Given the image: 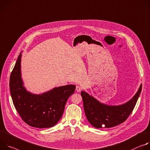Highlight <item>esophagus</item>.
<instances>
[{
  "label": "esophagus",
  "mask_w": 150,
  "mask_h": 150,
  "mask_svg": "<svg viewBox=\"0 0 150 150\" xmlns=\"http://www.w3.org/2000/svg\"><path fill=\"white\" fill-rule=\"evenodd\" d=\"M76 91H77V92H80L81 91V88L80 86H76Z\"/></svg>",
  "instance_id": "1"
}]
</instances>
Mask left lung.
Instances as JSON below:
<instances>
[{"instance_id":"left-lung-1","label":"left lung","mask_w":150,"mask_h":150,"mask_svg":"<svg viewBox=\"0 0 150 150\" xmlns=\"http://www.w3.org/2000/svg\"><path fill=\"white\" fill-rule=\"evenodd\" d=\"M141 90L142 84L130 100L116 106L102 104L88 93L81 91V95L88 120L96 128H110L124 122L134 110Z\"/></svg>"}]
</instances>
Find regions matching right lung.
<instances>
[{
  "mask_svg": "<svg viewBox=\"0 0 150 150\" xmlns=\"http://www.w3.org/2000/svg\"><path fill=\"white\" fill-rule=\"evenodd\" d=\"M21 52L11 74L9 87L13 105L23 120L37 128L51 127L62 117L65 104L74 92L76 86L55 88L40 95L25 89L21 75Z\"/></svg>",
  "mask_w": 150,
  "mask_h": 150,
  "instance_id": "1",
  "label": "right lung"
}]
</instances>
